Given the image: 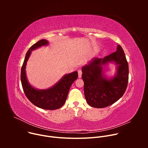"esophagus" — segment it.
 Returning a JSON list of instances; mask_svg holds the SVG:
<instances>
[{
	"instance_id": "34e87169",
	"label": "esophagus",
	"mask_w": 148,
	"mask_h": 148,
	"mask_svg": "<svg viewBox=\"0 0 148 148\" xmlns=\"http://www.w3.org/2000/svg\"><path fill=\"white\" fill-rule=\"evenodd\" d=\"M78 77L79 78H81V75H82V71L81 69L78 70Z\"/></svg>"
}]
</instances>
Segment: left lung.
Masks as SVG:
<instances>
[{"mask_svg":"<svg viewBox=\"0 0 148 148\" xmlns=\"http://www.w3.org/2000/svg\"><path fill=\"white\" fill-rule=\"evenodd\" d=\"M115 62L117 66L116 76L109 80L102 72V65ZM82 78L86 101L94 108H105L120 99L128 86L129 67L123 49L118 45L116 51L103 58H93L82 68Z\"/></svg>","mask_w":148,"mask_h":148,"instance_id":"obj_1","label":"left lung"}]
</instances>
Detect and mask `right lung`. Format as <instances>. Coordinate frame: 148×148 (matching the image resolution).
I'll use <instances>...</instances> for the list:
<instances>
[{"instance_id":"right-lung-1","label":"right lung","mask_w":148,"mask_h":148,"mask_svg":"<svg viewBox=\"0 0 148 148\" xmlns=\"http://www.w3.org/2000/svg\"><path fill=\"white\" fill-rule=\"evenodd\" d=\"M49 44L47 40L37 41L27 51L21 69V82L24 92L28 99L36 107L43 110H54L64 104L70 88L74 81L78 78L77 71L65 75L55 86L50 88L39 90L30 85L26 75V66L32 50Z\"/></svg>"}]
</instances>
